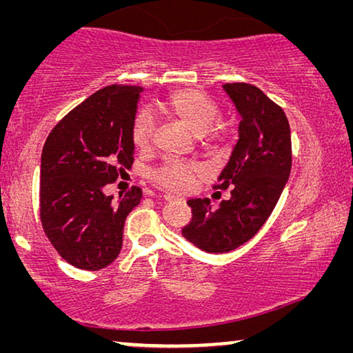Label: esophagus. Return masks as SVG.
<instances>
[{"label": "esophagus", "mask_w": 353, "mask_h": 353, "mask_svg": "<svg viewBox=\"0 0 353 353\" xmlns=\"http://www.w3.org/2000/svg\"><path fill=\"white\" fill-rule=\"evenodd\" d=\"M163 198L166 199V201H183L182 198H179V196H174V194H171V193H166Z\"/></svg>", "instance_id": "esophagus-1"}]
</instances>
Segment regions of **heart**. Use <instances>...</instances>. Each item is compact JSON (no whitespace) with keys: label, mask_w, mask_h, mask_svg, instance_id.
<instances>
[{"label":"heart","mask_w":353,"mask_h":353,"mask_svg":"<svg viewBox=\"0 0 353 353\" xmlns=\"http://www.w3.org/2000/svg\"><path fill=\"white\" fill-rule=\"evenodd\" d=\"M163 110L179 119L205 145H219L224 141V134L213 128L219 117L218 105L204 93L196 90H181L170 94L162 104ZM154 118L149 112L141 110L135 115L132 123L134 145L145 151L152 145ZM201 172L198 163L183 162L181 159H166L163 165L154 172L155 182L165 188L185 191L193 187L194 179Z\"/></svg>","instance_id":"heart-1"}]
</instances>
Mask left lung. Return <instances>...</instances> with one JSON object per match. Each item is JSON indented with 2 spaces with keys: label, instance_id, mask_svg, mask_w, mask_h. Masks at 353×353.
I'll list each match as a JSON object with an SVG mask.
<instances>
[{
  "label": "left lung",
  "instance_id": "1",
  "mask_svg": "<svg viewBox=\"0 0 353 353\" xmlns=\"http://www.w3.org/2000/svg\"><path fill=\"white\" fill-rule=\"evenodd\" d=\"M240 113L238 141L216 190L230 191L214 210L210 199H190L182 235L205 252H230L249 241L270 218L291 172V132L283 109L250 83L223 85Z\"/></svg>",
  "mask_w": 353,
  "mask_h": 353
}]
</instances>
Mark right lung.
<instances>
[{
    "mask_svg": "<svg viewBox=\"0 0 353 353\" xmlns=\"http://www.w3.org/2000/svg\"><path fill=\"white\" fill-rule=\"evenodd\" d=\"M141 87H104L51 130L41 151L40 219L65 261L98 271L117 259L124 221L140 204L141 188L118 201L104 193L134 163L132 123Z\"/></svg>",
    "mask_w": 353,
    "mask_h": 353,
    "instance_id": "obj_1",
    "label": "right lung"
}]
</instances>
